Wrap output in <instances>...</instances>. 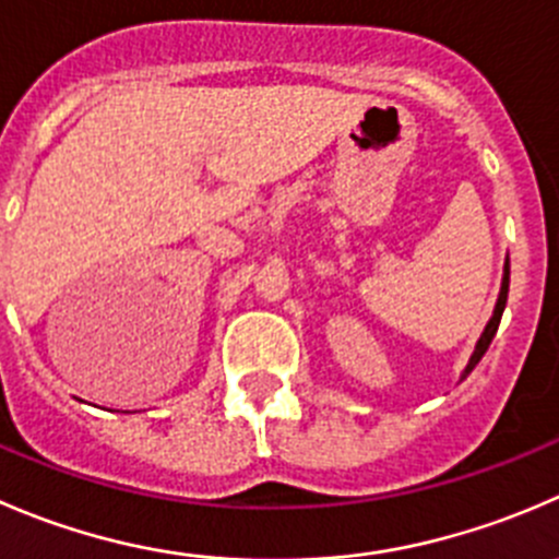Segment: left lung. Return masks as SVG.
<instances>
[{
	"instance_id": "8db88e82",
	"label": "left lung",
	"mask_w": 559,
	"mask_h": 559,
	"mask_svg": "<svg viewBox=\"0 0 559 559\" xmlns=\"http://www.w3.org/2000/svg\"><path fill=\"white\" fill-rule=\"evenodd\" d=\"M508 284H511V262H506V273H502V289H500V297H497L495 313H491V319H489V324H486L484 335H480V338H478V344H475V352H473V357H469L467 368H464L462 379L467 377V373L473 371L475 366H478V362H480V357H484V355H486V349H489L491 338H495V335H497V328H500L502 311H506V302H508Z\"/></svg>"
}]
</instances>
